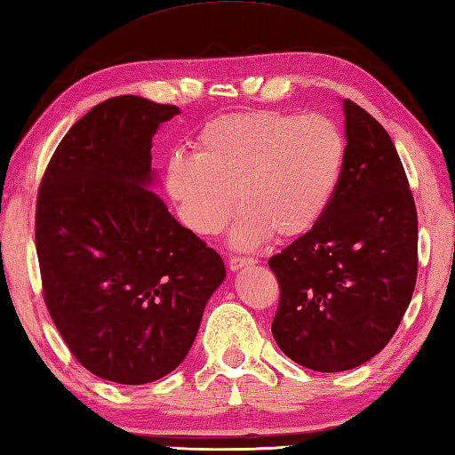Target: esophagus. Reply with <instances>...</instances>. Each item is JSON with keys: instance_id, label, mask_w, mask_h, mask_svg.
<instances>
[{"instance_id": "34e87169", "label": "esophagus", "mask_w": 455, "mask_h": 455, "mask_svg": "<svg viewBox=\"0 0 455 455\" xmlns=\"http://www.w3.org/2000/svg\"><path fill=\"white\" fill-rule=\"evenodd\" d=\"M253 263H255L253 257H239V255H235V257H231V259H229V269L231 271H239L242 267H247V265H253Z\"/></svg>"}]
</instances>
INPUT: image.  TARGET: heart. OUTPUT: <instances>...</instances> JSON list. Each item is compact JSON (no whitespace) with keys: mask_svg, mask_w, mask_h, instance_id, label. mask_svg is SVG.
<instances>
[{"mask_svg":"<svg viewBox=\"0 0 455 455\" xmlns=\"http://www.w3.org/2000/svg\"><path fill=\"white\" fill-rule=\"evenodd\" d=\"M194 148L168 158L170 198L200 235L220 234L237 202V247L308 234L327 213L347 162L345 134L331 118L285 110L212 118Z\"/></svg>","mask_w":455,"mask_h":455,"instance_id":"b5f03b06","label":"heart"}]
</instances>
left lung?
Returning a JSON list of instances; mask_svg holds the SVG:
<instances>
[{"mask_svg":"<svg viewBox=\"0 0 455 455\" xmlns=\"http://www.w3.org/2000/svg\"><path fill=\"white\" fill-rule=\"evenodd\" d=\"M347 162L327 213L269 267L281 297L273 339L316 372L361 366L388 345L418 275V213L388 132L345 99Z\"/></svg>","mask_w":455,"mask_h":455,"instance_id":"1","label":"left lung"}]
</instances>
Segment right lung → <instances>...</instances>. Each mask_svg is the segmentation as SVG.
<instances>
[{"label":"right lung","instance_id":"add662e5","mask_svg":"<svg viewBox=\"0 0 455 455\" xmlns=\"http://www.w3.org/2000/svg\"><path fill=\"white\" fill-rule=\"evenodd\" d=\"M180 108L134 94L92 107L43 174L36 245L43 299L89 372L147 384L172 372L226 277L152 184V136Z\"/></svg>","mask_w":455,"mask_h":455}]
</instances>
